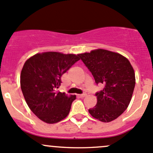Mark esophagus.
Returning a JSON list of instances; mask_svg holds the SVG:
<instances>
[{"label": "esophagus", "instance_id": "34e87169", "mask_svg": "<svg viewBox=\"0 0 153 153\" xmlns=\"http://www.w3.org/2000/svg\"><path fill=\"white\" fill-rule=\"evenodd\" d=\"M78 96L80 97V98H84V97L86 96V94L84 93V94H81V95H78Z\"/></svg>", "mask_w": 153, "mask_h": 153}]
</instances>
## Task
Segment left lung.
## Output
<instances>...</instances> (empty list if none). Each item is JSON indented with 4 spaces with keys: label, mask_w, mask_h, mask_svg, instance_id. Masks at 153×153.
<instances>
[{
    "label": "left lung",
    "mask_w": 153,
    "mask_h": 153,
    "mask_svg": "<svg viewBox=\"0 0 153 153\" xmlns=\"http://www.w3.org/2000/svg\"><path fill=\"white\" fill-rule=\"evenodd\" d=\"M78 56L92 72L95 83L104 85L96 93V106L89 109V114L102 122L116 119L129 106L135 88V72L130 62L121 54L103 49Z\"/></svg>",
    "instance_id": "left-lung-1"
}]
</instances>
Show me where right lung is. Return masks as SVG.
Wrapping results in <instances>:
<instances>
[{"instance_id": "add662e5", "label": "right lung", "mask_w": 153, "mask_h": 153, "mask_svg": "<svg viewBox=\"0 0 153 153\" xmlns=\"http://www.w3.org/2000/svg\"><path fill=\"white\" fill-rule=\"evenodd\" d=\"M79 60L75 54L45 52L35 54L24 63L21 90L29 109L44 122L55 124L69 115L76 96H68L57 89L63 74Z\"/></svg>"}]
</instances>
